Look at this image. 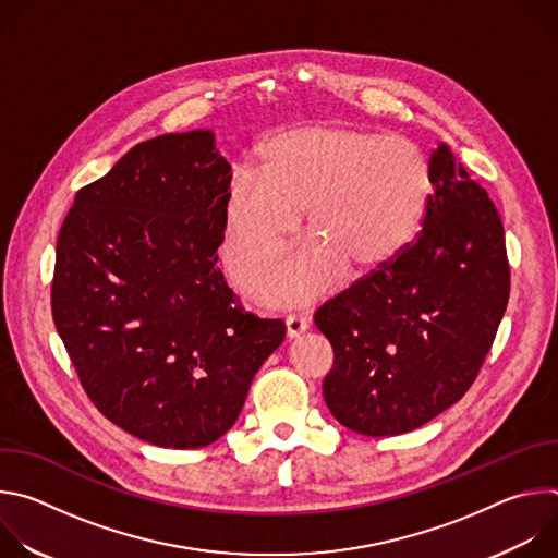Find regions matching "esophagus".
Returning a JSON list of instances; mask_svg holds the SVG:
<instances>
[{
	"label": "esophagus",
	"instance_id": "obj_1",
	"mask_svg": "<svg viewBox=\"0 0 558 558\" xmlns=\"http://www.w3.org/2000/svg\"><path fill=\"white\" fill-rule=\"evenodd\" d=\"M308 329V323L304 315H298V313H291L287 315V336L293 340V338H300L304 331Z\"/></svg>",
	"mask_w": 558,
	"mask_h": 558
}]
</instances>
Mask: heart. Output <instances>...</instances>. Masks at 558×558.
Returning <instances> with one entry per match:
<instances>
[{
  "label": "heart",
  "mask_w": 558,
  "mask_h": 558,
  "mask_svg": "<svg viewBox=\"0 0 558 558\" xmlns=\"http://www.w3.org/2000/svg\"><path fill=\"white\" fill-rule=\"evenodd\" d=\"M433 190L428 158L407 136L336 121L287 128L258 149L256 170L229 179L227 269L267 267L304 209L313 241L254 282L271 302H302L327 291L344 260L357 271L390 263L413 241Z\"/></svg>",
  "instance_id": "b5f03b06"
}]
</instances>
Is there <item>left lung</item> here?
I'll return each mask as SVG.
<instances>
[{"label": "left lung", "mask_w": 558, "mask_h": 558, "mask_svg": "<svg viewBox=\"0 0 558 558\" xmlns=\"http://www.w3.org/2000/svg\"><path fill=\"white\" fill-rule=\"evenodd\" d=\"M435 194L390 263L315 311L333 347L325 402L362 435L415 430L465 395L510 295L504 225L448 145L430 154Z\"/></svg>", "instance_id": "obj_1"}]
</instances>
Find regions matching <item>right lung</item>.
<instances>
[{
  "mask_svg": "<svg viewBox=\"0 0 558 558\" xmlns=\"http://www.w3.org/2000/svg\"><path fill=\"white\" fill-rule=\"evenodd\" d=\"M229 179L209 130L161 134L78 190L57 238L52 320L78 381L154 446L222 437L287 333L216 267Z\"/></svg>",
  "mask_w": 558,
  "mask_h": 558,
  "instance_id": "add662e5",
  "label": "right lung"
}]
</instances>
